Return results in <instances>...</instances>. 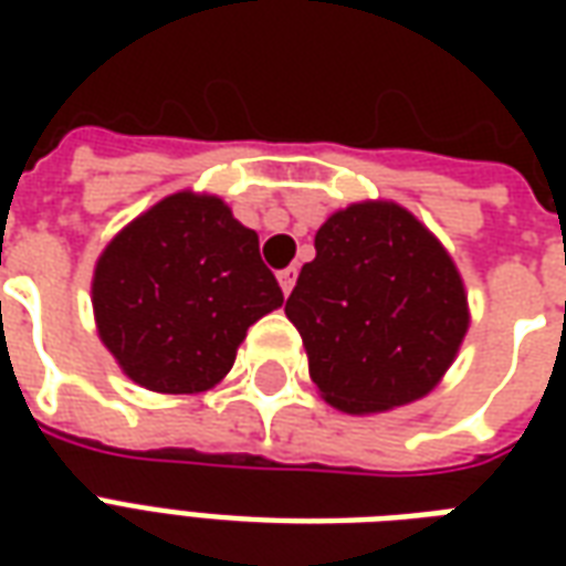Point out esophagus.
Returning a JSON list of instances; mask_svg holds the SVG:
<instances>
[{
    "instance_id": "34e87169",
    "label": "esophagus",
    "mask_w": 566,
    "mask_h": 566,
    "mask_svg": "<svg viewBox=\"0 0 566 566\" xmlns=\"http://www.w3.org/2000/svg\"><path fill=\"white\" fill-rule=\"evenodd\" d=\"M279 284H282L284 296L291 294V291H294V284H296V266H287V270L279 272Z\"/></svg>"
}]
</instances>
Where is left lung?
<instances>
[{
    "label": "left lung",
    "mask_w": 566,
    "mask_h": 566,
    "mask_svg": "<svg viewBox=\"0 0 566 566\" xmlns=\"http://www.w3.org/2000/svg\"><path fill=\"white\" fill-rule=\"evenodd\" d=\"M284 315L321 397L385 412L424 397L461 348L470 308L461 272L412 211L385 199L333 211L315 233Z\"/></svg>",
    "instance_id": "8db88e82"
}]
</instances>
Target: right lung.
<instances>
[{
  "label": "right lung",
  "instance_id": "right-lung-1",
  "mask_svg": "<svg viewBox=\"0 0 566 566\" xmlns=\"http://www.w3.org/2000/svg\"><path fill=\"white\" fill-rule=\"evenodd\" d=\"M282 303L258 233L223 199L193 190L127 223L93 272L99 339L129 379L157 394L214 388L248 327Z\"/></svg>",
  "mask_w": 566,
  "mask_h": 566
}]
</instances>
